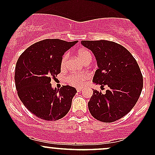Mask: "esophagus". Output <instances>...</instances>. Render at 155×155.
Masks as SVG:
<instances>
[{"label": "esophagus", "mask_w": 155, "mask_h": 155, "mask_svg": "<svg viewBox=\"0 0 155 155\" xmlns=\"http://www.w3.org/2000/svg\"><path fill=\"white\" fill-rule=\"evenodd\" d=\"M76 91H77V92H81L82 91V87H77V88H76Z\"/></svg>", "instance_id": "34e87169"}]
</instances>
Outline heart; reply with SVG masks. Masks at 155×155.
Segmentation results:
<instances>
[{
    "mask_svg": "<svg viewBox=\"0 0 155 155\" xmlns=\"http://www.w3.org/2000/svg\"><path fill=\"white\" fill-rule=\"evenodd\" d=\"M78 54L79 58L82 60V61L85 62L87 61H91L92 54L88 50L85 48H81L78 51ZM69 54L68 53H65L63 54L61 59V70H64L67 68ZM90 79V75L87 73H73L68 75L65 79V81L68 84L73 87H82L86 83V82Z\"/></svg>",
    "mask_w": 155,
    "mask_h": 155,
    "instance_id": "1",
    "label": "heart"
}]
</instances>
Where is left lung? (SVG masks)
<instances>
[{"label":"left lung","mask_w":155,"mask_h":155,"mask_svg":"<svg viewBox=\"0 0 155 155\" xmlns=\"http://www.w3.org/2000/svg\"><path fill=\"white\" fill-rule=\"evenodd\" d=\"M82 44L91 50L97 61L93 82L109 87L104 94L93 91L89 111L98 121L114 122L137 104L143 87L141 70L131 53L118 43L101 40H82Z\"/></svg>","instance_id":"left-lung-1"}]
</instances>
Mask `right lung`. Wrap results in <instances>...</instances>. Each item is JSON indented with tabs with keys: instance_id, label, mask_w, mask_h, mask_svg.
<instances>
[{
	"instance_id": "right-lung-1",
	"label": "right lung",
	"mask_w": 155,
	"mask_h": 155,
	"mask_svg": "<svg viewBox=\"0 0 155 155\" xmlns=\"http://www.w3.org/2000/svg\"><path fill=\"white\" fill-rule=\"evenodd\" d=\"M77 41L46 39L29 46L17 61L15 82L17 94L28 109L45 121H57L68 113L76 88L51 87L61 73V59Z\"/></svg>"
}]
</instances>
